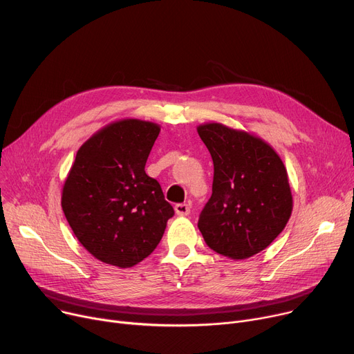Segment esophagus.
<instances>
[{
    "label": "esophagus",
    "instance_id": "34e87169",
    "mask_svg": "<svg viewBox=\"0 0 354 354\" xmlns=\"http://www.w3.org/2000/svg\"><path fill=\"white\" fill-rule=\"evenodd\" d=\"M175 212L179 216H187V215L191 214V207L188 205V203H176Z\"/></svg>",
    "mask_w": 354,
    "mask_h": 354
}]
</instances>
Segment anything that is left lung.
I'll use <instances>...</instances> for the list:
<instances>
[{
	"label": "left lung",
	"instance_id": "obj_1",
	"mask_svg": "<svg viewBox=\"0 0 354 354\" xmlns=\"http://www.w3.org/2000/svg\"><path fill=\"white\" fill-rule=\"evenodd\" d=\"M214 162L212 195L198 228L207 245L227 258L247 259L283 232L292 211L288 174L259 136L218 122L196 127Z\"/></svg>",
	"mask_w": 354,
	"mask_h": 354
}]
</instances>
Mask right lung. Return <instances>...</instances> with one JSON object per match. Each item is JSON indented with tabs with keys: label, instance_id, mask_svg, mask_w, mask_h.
Returning a JSON list of instances; mask_svg holds the SVG:
<instances>
[{
	"label": "right lung",
	"instance_id": "add662e5",
	"mask_svg": "<svg viewBox=\"0 0 354 354\" xmlns=\"http://www.w3.org/2000/svg\"><path fill=\"white\" fill-rule=\"evenodd\" d=\"M160 126L120 119L77 151L62 191V207L79 243L99 261L130 268L158 247L174 216L145 165Z\"/></svg>",
	"mask_w": 354,
	"mask_h": 354
}]
</instances>
